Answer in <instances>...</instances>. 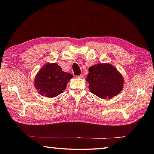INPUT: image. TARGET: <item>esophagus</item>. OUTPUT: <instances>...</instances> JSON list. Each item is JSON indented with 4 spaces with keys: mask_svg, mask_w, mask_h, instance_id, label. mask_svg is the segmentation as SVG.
<instances>
[{
    "mask_svg": "<svg viewBox=\"0 0 154 154\" xmlns=\"http://www.w3.org/2000/svg\"><path fill=\"white\" fill-rule=\"evenodd\" d=\"M77 77H78V78H83V75L81 74L80 75H78V76H77Z\"/></svg>",
    "mask_w": 154,
    "mask_h": 154,
    "instance_id": "obj_1",
    "label": "esophagus"
}]
</instances>
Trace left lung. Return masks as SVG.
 <instances>
[{
  "mask_svg": "<svg viewBox=\"0 0 154 154\" xmlns=\"http://www.w3.org/2000/svg\"><path fill=\"white\" fill-rule=\"evenodd\" d=\"M87 81L89 90L102 99H111L120 93L124 79L112 65L99 63L89 67Z\"/></svg>",
  "mask_w": 154,
  "mask_h": 154,
  "instance_id": "8db88e82",
  "label": "left lung"
}]
</instances>
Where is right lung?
<instances>
[{"label":"right lung","instance_id":"obj_1","mask_svg":"<svg viewBox=\"0 0 154 154\" xmlns=\"http://www.w3.org/2000/svg\"><path fill=\"white\" fill-rule=\"evenodd\" d=\"M73 77L72 74L62 71L57 63H48L35 76L34 85L42 96L53 98L63 92Z\"/></svg>","mask_w":154,"mask_h":154}]
</instances>
